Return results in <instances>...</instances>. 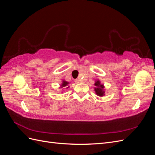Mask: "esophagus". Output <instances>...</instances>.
Returning a JSON list of instances; mask_svg holds the SVG:
<instances>
[{"mask_svg":"<svg viewBox=\"0 0 155 155\" xmlns=\"http://www.w3.org/2000/svg\"><path fill=\"white\" fill-rule=\"evenodd\" d=\"M75 82H76V83H79L80 82V80H79V79H75Z\"/></svg>","mask_w":155,"mask_h":155,"instance_id":"esophagus-1","label":"esophagus"}]
</instances>
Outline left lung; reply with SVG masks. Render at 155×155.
<instances>
[{
	"label": "left lung",
	"instance_id": "8db88e82",
	"mask_svg": "<svg viewBox=\"0 0 155 155\" xmlns=\"http://www.w3.org/2000/svg\"><path fill=\"white\" fill-rule=\"evenodd\" d=\"M94 85L96 86L94 90L96 91V94L100 96H104L105 94V91H104V85H101V84H100V81H96Z\"/></svg>",
	"mask_w": 155,
	"mask_h": 155
}]
</instances>
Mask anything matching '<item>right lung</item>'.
Returning <instances> with one entry per match:
<instances>
[{"label": "right lung", "mask_w": 155, "mask_h": 155, "mask_svg": "<svg viewBox=\"0 0 155 155\" xmlns=\"http://www.w3.org/2000/svg\"><path fill=\"white\" fill-rule=\"evenodd\" d=\"M68 85V83L67 82V81H63V83H62V85H61V87H66V86H67ZM68 88V87H67Z\"/></svg>", "instance_id": "obj_1"}]
</instances>
